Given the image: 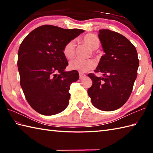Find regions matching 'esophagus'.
I'll return each mask as SVG.
<instances>
[{"label":"esophagus","mask_w":153,"mask_h":153,"mask_svg":"<svg viewBox=\"0 0 153 153\" xmlns=\"http://www.w3.org/2000/svg\"><path fill=\"white\" fill-rule=\"evenodd\" d=\"M79 77L81 79H82V78H83V77H85L86 76V75L85 74H83V73L79 72Z\"/></svg>","instance_id":"1"}]
</instances>
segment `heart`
I'll return each instance as SVG.
<instances>
[{
	"mask_svg": "<svg viewBox=\"0 0 153 153\" xmlns=\"http://www.w3.org/2000/svg\"><path fill=\"white\" fill-rule=\"evenodd\" d=\"M83 42L88 46L90 49L95 51L99 47L100 40L98 37L93 34H87L83 37ZM75 43L74 40L70 41L65 45L63 48V54L68 59H71L75 55ZM95 66V61L92 59L79 60L74 59L69 63V68L72 70H77L80 72H85L93 69Z\"/></svg>",
	"mask_w": 153,
	"mask_h": 153,
	"instance_id": "obj_1",
	"label": "heart"
}]
</instances>
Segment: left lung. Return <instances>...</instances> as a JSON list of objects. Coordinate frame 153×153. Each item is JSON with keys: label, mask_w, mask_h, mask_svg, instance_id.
Instances as JSON below:
<instances>
[{"label": "left lung", "mask_w": 153, "mask_h": 153, "mask_svg": "<svg viewBox=\"0 0 153 153\" xmlns=\"http://www.w3.org/2000/svg\"><path fill=\"white\" fill-rule=\"evenodd\" d=\"M99 37L105 54L94 71L103 77L89 74L93 84L87 93L94 106L112 111L124 105L131 95L137 76V53L134 45L117 32L100 30Z\"/></svg>", "instance_id": "8db88e82"}]
</instances>
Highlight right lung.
Listing matches in <instances>:
<instances>
[{"label": "right lung", "mask_w": 153, "mask_h": 153, "mask_svg": "<svg viewBox=\"0 0 153 153\" xmlns=\"http://www.w3.org/2000/svg\"><path fill=\"white\" fill-rule=\"evenodd\" d=\"M83 32L44 25L30 32L19 46L20 85L28 103L41 114H56L69 104L70 86L79 77L76 70L65 71L68 62L63 48Z\"/></svg>", "instance_id": "right-lung-1"}]
</instances>
